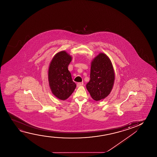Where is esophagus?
<instances>
[{
    "instance_id": "34e87169",
    "label": "esophagus",
    "mask_w": 157,
    "mask_h": 157,
    "mask_svg": "<svg viewBox=\"0 0 157 157\" xmlns=\"http://www.w3.org/2000/svg\"><path fill=\"white\" fill-rule=\"evenodd\" d=\"M83 85V82H78L77 84V86L78 87H80V86H82Z\"/></svg>"
}]
</instances>
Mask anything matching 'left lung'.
<instances>
[{
	"mask_svg": "<svg viewBox=\"0 0 157 157\" xmlns=\"http://www.w3.org/2000/svg\"><path fill=\"white\" fill-rule=\"evenodd\" d=\"M115 73L112 62L105 54H100L91 63L90 80L86 88L95 101L105 99L114 85Z\"/></svg>",
	"mask_w": 157,
	"mask_h": 157,
	"instance_id": "left-lung-1",
	"label": "left lung"
}]
</instances>
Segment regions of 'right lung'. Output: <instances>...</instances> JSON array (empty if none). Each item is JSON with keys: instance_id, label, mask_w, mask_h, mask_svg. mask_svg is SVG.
<instances>
[{"instance_id": "1", "label": "right lung", "mask_w": 157, "mask_h": 157, "mask_svg": "<svg viewBox=\"0 0 157 157\" xmlns=\"http://www.w3.org/2000/svg\"><path fill=\"white\" fill-rule=\"evenodd\" d=\"M72 57L62 51L54 56L50 63L48 80L52 94L58 99L65 100L73 92L76 84L73 82L68 66Z\"/></svg>"}]
</instances>
